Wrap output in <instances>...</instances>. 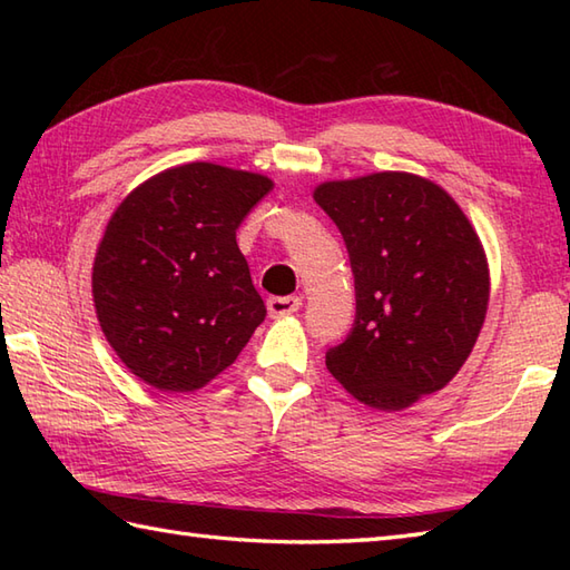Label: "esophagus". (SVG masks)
<instances>
[{"instance_id":"1","label":"esophagus","mask_w":570,"mask_h":570,"mask_svg":"<svg viewBox=\"0 0 570 570\" xmlns=\"http://www.w3.org/2000/svg\"><path fill=\"white\" fill-rule=\"evenodd\" d=\"M266 308H269L272 318L288 316V313H296L301 308V296H272L266 301Z\"/></svg>"}]
</instances>
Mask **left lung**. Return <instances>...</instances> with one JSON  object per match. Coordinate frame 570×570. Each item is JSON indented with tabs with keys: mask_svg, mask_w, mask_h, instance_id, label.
Listing matches in <instances>:
<instances>
[{
	"mask_svg": "<svg viewBox=\"0 0 570 570\" xmlns=\"http://www.w3.org/2000/svg\"><path fill=\"white\" fill-rule=\"evenodd\" d=\"M313 198L345 239L357 301L353 331L325 353V367L380 411L443 390L490 304L475 227L441 186L404 171L325 180Z\"/></svg>",
	"mask_w": 570,
	"mask_h": 570,
	"instance_id": "obj_1",
	"label": "left lung"
}]
</instances>
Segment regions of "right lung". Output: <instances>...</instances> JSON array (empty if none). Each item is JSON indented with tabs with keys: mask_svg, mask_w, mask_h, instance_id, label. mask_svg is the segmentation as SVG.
Here are the masks:
<instances>
[{
	"mask_svg": "<svg viewBox=\"0 0 570 570\" xmlns=\"http://www.w3.org/2000/svg\"><path fill=\"white\" fill-rule=\"evenodd\" d=\"M272 178L208 161L166 168L119 203L92 264L100 328L161 392H196L264 321L237 227Z\"/></svg>",
	"mask_w": 570,
	"mask_h": 570,
	"instance_id": "obj_1",
	"label": "right lung"
}]
</instances>
